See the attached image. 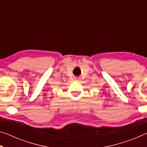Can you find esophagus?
Listing matches in <instances>:
<instances>
[{"instance_id": "esophagus-1", "label": "esophagus", "mask_w": 147, "mask_h": 147, "mask_svg": "<svg viewBox=\"0 0 147 147\" xmlns=\"http://www.w3.org/2000/svg\"><path fill=\"white\" fill-rule=\"evenodd\" d=\"M75 80L76 82H80L81 79H80V78H75Z\"/></svg>"}]
</instances>
